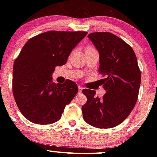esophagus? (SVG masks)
I'll use <instances>...</instances> for the list:
<instances>
[{"mask_svg":"<svg viewBox=\"0 0 157 157\" xmlns=\"http://www.w3.org/2000/svg\"><path fill=\"white\" fill-rule=\"evenodd\" d=\"M83 89V88L82 87V86H78V90H79V93H82V90Z\"/></svg>","mask_w":157,"mask_h":157,"instance_id":"obj_1","label":"esophagus"}]
</instances>
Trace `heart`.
Masks as SVG:
<instances>
[{"label":"heart","mask_w":157,"mask_h":157,"mask_svg":"<svg viewBox=\"0 0 157 157\" xmlns=\"http://www.w3.org/2000/svg\"><path fill=\"white\" fill-rule=\"evenodd\" d=\"M87 48H93L92 47H91V46H89V47H88Z\"/></svg>","instance_id":"b5f03b06"}]
</instances>
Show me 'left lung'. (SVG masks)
I'll return each instance as SVG.
<instances>
[{"mask_svg":"<svg viewBox=\"0 0 157 157\" xmlns=\"http://www.w3.org/2000/svg\"><path fill=\"white\" fill-rule=\"evenodd\" d=\"M100 54L98 71L103 76L102 97L96 91L82 90L87 102L82 107L84 120L98 128H111L122 123L137 101L141 72L134 50L111 32H93L88 35Z\"/></svg>","mask_w":157,"mask_h":157,"instance_id":"1","label":"left lung"}]
</instances>
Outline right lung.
Wrapping results in <instances>:
<instances>
[{
	"mask_svg": "<svg viewBox=\"0 0 157 157\" xmlns=\"http://www.w3.org/2000/svg\"><path fill=\"white\" fill-rule=\"evenodd\" d=\"M86 32L48 31L32 37L15 59L12 92L21 113L30 122L48 125L60 120L65 107L78 91L68 80L55 84L52 74L66 63Z\"/></svg>",
	"mask_w": 157,
	"mask_h": 157,
	"instance_id": "add662e5",
	"label": "right lung"
}]
</instances>
